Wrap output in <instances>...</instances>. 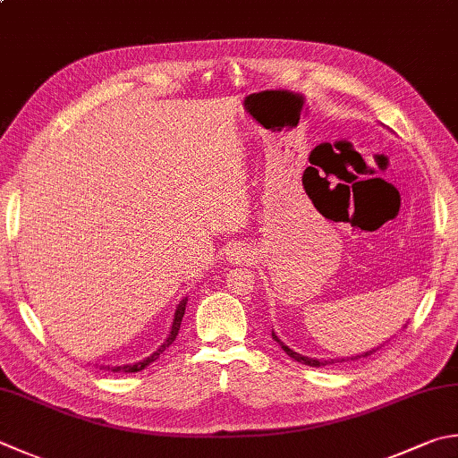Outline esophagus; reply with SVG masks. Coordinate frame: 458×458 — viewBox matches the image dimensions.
Instances as JSON below:
<instances>
[{
  "instance_id": "obj_1",
  "label": "esophagus",
  "mask_w": 458,
  "mask_h": 458,
  "mask_svg": "<svg viewBox=\"0 0 458 458\" xmlns=\"http://www.w3.org/2000/svg\"><path fill=\"white\" fill-rule=\"evenodd\" d=\"M227 255H229L231 261H243V259H247L243 247H231Z\"/></svg>"
}]
</instances>
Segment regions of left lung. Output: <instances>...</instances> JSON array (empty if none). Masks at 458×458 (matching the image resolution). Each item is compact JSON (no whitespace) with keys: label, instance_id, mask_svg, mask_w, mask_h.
Returning a JSON list of instances; mask_svg holds the SVG:
<instances>
[{"label":"left lung","instance_id":"left-lung-1","mask_svg":"<svg viewBox=\"0 0 458 458\" xmlns=\"http://www.w3.org/2000/svg\"><path fill=\"white\" fill-rule=\"evenodd\" d=\"M273 335V339L277 341L279 344H281V349L287 352V355L291 357V359H295L297 363H303V365H309V367H325V365H335V363H343V360H357V359H363V357H369V355H373V352H377V349H370V351H367V352H360V355H357V357H347V359H325V360H318V359H310V357H305V355H301V352H297V351H293L291 347H287V344H284L277 335H275V331L271 333Z\"/></svg>","mask_w":458,"mask_h":458}]
</instances>
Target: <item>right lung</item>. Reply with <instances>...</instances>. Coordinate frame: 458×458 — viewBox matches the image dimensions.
<instances>
[{
	"label": "right lung",
	"instance_id": "1",
	"mask_svg": "<svg viewBox=\"0 0 458 458\" xmlns=\"http://www.w3.org/2000/svg\"><path fill=\"white\" fill-rule=\"evenodd\" d=\"M185 307H187V297L181 301V303L177 305V309H175V315H174V325H171V331H169V335H167V339L163 341L159 347H157V351H153L149 357H145L143 360H137V363H131V365H101L99 369H103V370H111V373H140V370H143V369H148L153 360H157L159 359V355L163 351H165L171 343L175 341V336H177V333H179V327H181V318H183V315H185Z\"/></svg>",
	"mask_w": 458,
	"mask_h": 458
}]
</instances>
